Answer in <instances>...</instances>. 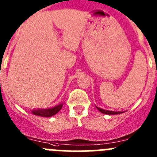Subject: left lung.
Wrapping results in <instances>:
<instances>
[{"instance_id":"8db88e82","label":"left lung","mask_w":157,"mask_h":157,"mask_svg":"<svg viewBox=\"0 0 157 157\" xmlns=\"http://www.w3.org/2000/svg\"><path fill=\"white\" fill-rule=\"evenodd\" d=\"M96 108L98 109L99 111H100L101 113H105V114H119V113H121V112H115V111H110V110H103V109L100 108V107H97Z\"/></svg>"}]
</instances>
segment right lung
Wrapping results in <instances>:
<instances>
[{
  "instance_id": "obj_1",
  "label": "right lung",
  "mask_w": 157,
  "mask_h": 157,
  "mask_svg": "<svg viewBox=\"0 0 157 157\" xmlns=\"http://www.w3.org/2000/svg\"><path fill=\"white\" fill-rule=\"evenodd\" d=\"M62 106L63 104H60L50 109L33 110V113L35 115H37V116H41V117H51V116H53V115L56 114L57 112H59V110H61Z\"/></svg>"
}]
</instances>
